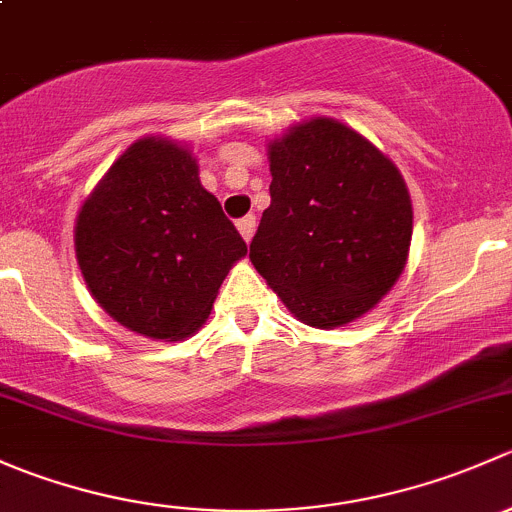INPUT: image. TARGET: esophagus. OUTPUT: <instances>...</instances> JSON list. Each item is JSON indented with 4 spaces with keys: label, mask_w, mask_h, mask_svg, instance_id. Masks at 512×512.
I'll list each match as a JSON object with an SVG mask.
<instances>
[{
    "label": "esophagus",
    "mask_w": 512,
    "mask_h": 512,
    "mask_svg": "<svg viewBox=\"0 0 512 512\" xmlns=\"http://www.w3.org/2000/svg\"><path fill=\"white\" fill-rule=\"evenodd\" d=\"M237 230H240L242 240L250 242L252 235H255V215H245V218L237 220Z\"/></svg>",
    "instance_id": "1"
}]
</instances>
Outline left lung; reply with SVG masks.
<instances>
[{"label": "left lung", "instance_id": "1", "mask_svg": "<svg viewBox=\"0 0 512 512\" xmlns=\"http://www.w3.org/2000/svg\"><path fill=\"white\" fill-rule=\"evenodd\" d=\"M270 208L255 270L299 322L334 329L374 309L406 267L414 230L399 168L361 133L312 118L270 143Z\"/></svg>", "mask_w": 512, "mask_h": 512}]
</instances>
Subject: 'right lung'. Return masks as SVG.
I'll return each mask as SVG.
<instances>
[{
    "instance_id": "right-lung-1",
    "label": "right lung",
    "mask_w": 512,
    "mask_h": 512,
    "mask_svg": "<svg viewBox=\"0 0 512 512\" xmlns=\"http://www.w3.org/2000/svg\"><path fill=\"white\" fill-rule=\"evenodd\" d=\"M81 275L108 317L148 339L203 327L247 245L200 185L193 153L146 136L84 200L74 227Z\"/></svg>"
}]
</instances>
